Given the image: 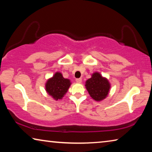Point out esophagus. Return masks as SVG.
Segmentation results:
<instances>
[{
	"mask_svg": "<svg viewBox=\"0 0 152 152\" xmlns=\"http://www.w3.org/2000/svg\"><path fill=\"white\" fill-rule=\"evenodd\" d=\"M76 82H78V83H81V82H82V78H76Z\"/></svg>",
	"mask_w": 152,
	"mask_h": 152,
	"instance_id": "obj_1",
	"label": "esophagus"
}]
</instances>
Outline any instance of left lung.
Listing matches in <instances>:
<instances>
[{
  "instance_id": "obj_1",
  "label": "left lung",
  "mask_w": 152,
  "mask_h": 152,
  "mask_svg": "<svg viewBox=\"0 0 152 152\" xmlns=\"http://www.w3.org/2000/svg\"><path fill=\"white\" fill-rule=\"evenodd\" d=\"M86 88L92 99L96 101L104 99L109 94L110 85L106 78H103L101 74L94 72L92 77L86 82Z\"/></svg>"
}]
</instances>
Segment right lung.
<instances>
[{
	"instance_id": "right-lung-1",
	"label": "right lung",
	"mask_w": 152,
	"mask_h": 152,
	"mask_svg": "<svg viewBox=\"0 0 152 152\" xmlns=\"http://www.w3.org/2000/svg\"><path fill=\"white\" fill-rule=\"evenodd\" d=\"M71 84L69 79L64 78L60 72H56L45 84V90L49 95L56 101L61 99Z\"/></svg>"
}]
</instances>
